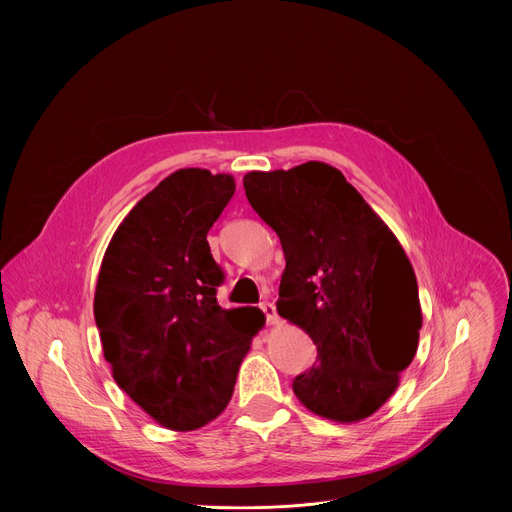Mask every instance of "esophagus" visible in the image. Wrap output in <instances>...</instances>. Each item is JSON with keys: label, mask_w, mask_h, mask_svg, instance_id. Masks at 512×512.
<instances>
[{"label": "esophagus", "mask_w": 512, "mask_h": 512, "mask_svg": "<svg viewBox=\"0 0 512 512\" xmlns=\"http://www.w3.org/2000/svg\"><path fill=\"white\" fill-rule=\"evenodd\" d=\"M261 310H263V314H265V318H267V324H277V312H275V306H273V304L263 302V304H261Z\"/></svg>", "instance_id": "esophagus-1"}]
</instances>
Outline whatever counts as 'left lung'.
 Returning a JSON list of instances; mask_svg holds the SVG:
<instances>
[{
	"instance_id": "1",
	"label": "left lung",
	"mask_w": 512,
	"mask_h": 512,
	"mask_svg": "<svg viewBox=\"0 0 512 512\" xmlns=\"http://www.w3.org/2000/svg\"><path fill=\"white\" fill-rule=\"evenodd\" d=\"M247 200L285 255L277 312L318 348L294 393L312 413L352 423L399 387L419 344L417 279L401 243L340 170L306 162L249 172Z\"/></svg>"
}]
</instances>
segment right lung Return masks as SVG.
I'll list each match as a JSON object with an SVG mask.
<instances>
[{
    "instance_id": "add662e5",
    "label": "right lung",
    "mask_w": 512,
    "mask_h": 512,
    "mask_svg": "<svg viewBox=\"0 0 512 512\" xmlns=\"http://www.w3.org/2000/svg\"><path fill=\"white\" fill-rule=\"evenodd\" d=\"M235 194L231 174L184 168L117 227L97 279L95 322L115 383L160 425L192 431L229 405L261 310H223L206 235Z\"/></svg>"
}]
</instances>
